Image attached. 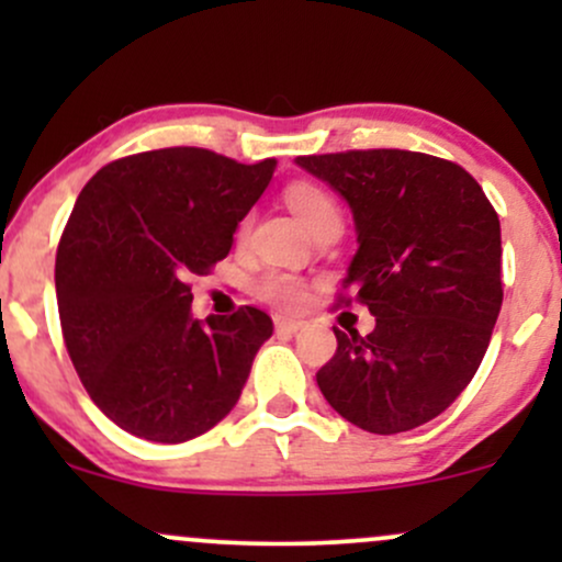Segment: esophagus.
Returning a JSON list of instances; mask_svg holds the SVG:
<instances>
[{"instance_id": "esophagus-1", "label": "esophagus", "mask_w": 562, "mask_h": 562, "mask_svg": "<svg viewBox=\"0 0 562 562\" xmlns=\"http://www.w3.org/2000/svg\"><path fill=\"white\" fill-rule=\"evenodd\" d=\"M274 327H277V333H282V335H295L299 330H303V322L277 317V319H274Z\"/></svg>"}]
</instances>
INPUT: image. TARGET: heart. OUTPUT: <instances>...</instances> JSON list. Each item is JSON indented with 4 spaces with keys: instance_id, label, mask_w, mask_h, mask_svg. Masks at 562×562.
<instances>
[{
    "instance_id": "heart-1",
    "label": "heart",
    "mask_w": 562,
    "mask_h": 562,
    "mask_svg": "<svg viewBox=\"0 0 562 562\" xmlns=\"http://www.w3.org/2000/svg\"><path fill=\"white\" fill-rule=\"evenodd\" d=\"M285 200L290 211L299 216V222L312 235L319 227H325L327 222H340L335 200L317 184H293L285 192ZM256 293L267 303H272V306L282 308V312H295V308L306 303V285H303V280L288 272H263L259 282H256Z\"/></svg>"
}]
</instances>
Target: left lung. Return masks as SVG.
Returning a JSON list of instances; mask_svg holds the SVG:
<instances>
[{"instance_id":"1","label":"left lung","mask_w":562,"mask_h":562,"mask_svg":"<svg viewBox=\"0 0 562 562\" xmlns=\"http://www.w3.org/2000/svg\"><path fill=\"white\" fill-rule=\"evenodd\" d=\"M346 200L357 229L344 288L375 330H335L317 372L327 404L370 434L434 420L479 370L502 308V232L481 184L451 160L409 150L301 156Z\"/></svg>"}]
</instances>
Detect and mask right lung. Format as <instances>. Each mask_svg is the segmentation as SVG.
<instances>
[{
    "instance_id": "add662e5",
    "label": "right lung",
    "mask_w": 562,
    "mask_h": 562,
    "mask_svg": "<svg viewBox=\"0 0 562 562\" xmlns=\"http://www.w3.org/2000/svg\"><path fill=\"white\" fill-rule=\"evenodd\" d=\"M274 166L164 147L113 160L76 200L55 261L63 338L83 389L126 434L190 441L240 398L272 319L243 306L200 322L187 277L227 259Z\"/></svg>"
}]
</instances>
